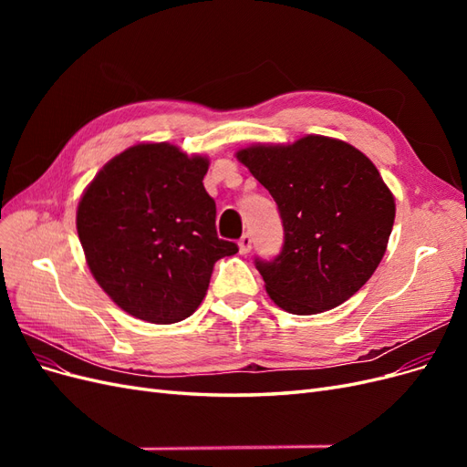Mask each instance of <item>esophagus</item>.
Wrapping results in <instances>:
<instances>
[{
    "mask_svg": "<svg viewBox=\"0 0 467 467\" xmlns=\"http://www.w3.org/2000/svg\"><path fill=\"white\" fill-rule=\"evenodd\" d=\"M251 244H253V237H251V234H244L242 237H239V253H249L251 251Z\"/></svg>",
    "mask_w": 467,
    "mask_h": 467,
    "instance_id": "1",
    "label": "esophagus"
}]
</instances>
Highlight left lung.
Segmentation results:
<instances>
[{
	"instance_id": "left-lung-1",
	"label": "left lung",
	"mask_w": 467,
	"mask_h": 467,
	"mask_svg": "<svg viewBox=\"0 0 467 467\" xmlns=\"http://www.w3.org/2000/svg\"><path fill=\"white\" fill-rule=\"evenodd\" d=\"M237 160L271 192L285 244L255 257L266 292L296 316L341 306L374 275L393 228L395 202L362 151L306 136L292 146H253Z\"/></svg>"
}]
</instances>
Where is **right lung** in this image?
<instances>
[{
	"label": "right lung",
	"instance_id": "1",
	"mask_svg": "<svg viewBox=\"0 0 467 467\" xmlns=\"http://www.w3.org/2000/svg\"><path fill=\"white\" fill-rule=\"evenodd\" d=\"M208 160L138 144L97 173L78 206V235L95 280L126 314L177 323L204 300L212 268L237 244L216 232Z\"/></svg>",
	"mask_w": 467,
	"mask_h": 467
}]
</instances>
